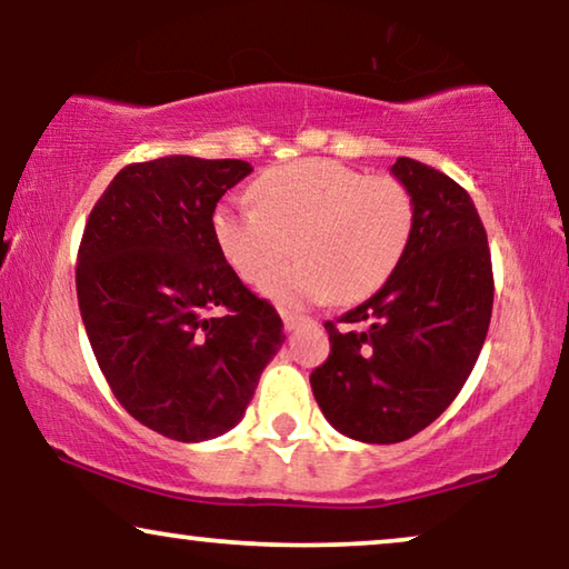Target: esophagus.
Here are the masks:
<instances>
[{"instance_id": "obj_1", "label": "esophagus", "mask_w": 569, "mask_h": 569, "mask_svg": "<svg viewBox=\"0 0 569 569\" xmlns=\"http://www.w3.org/2000/svg\"><path fill=\"white\" fill-rule=\"evenodd\" d=\"M279 313H282V321H284V329L287 331H295V329H298V326H302V323L308 321L306 316L292 313V310H279Z\"/></svg>"}]
</instances>
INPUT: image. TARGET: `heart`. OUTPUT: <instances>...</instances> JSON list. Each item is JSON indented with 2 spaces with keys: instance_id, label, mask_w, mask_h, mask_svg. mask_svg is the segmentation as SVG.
Segmentation results:
<instances>
[{
  "instance_id": "b5f03b06",
  "label": "heart",
  "mask_w": 569,
  "mask_h": 569,
  "mask_svg": "<svg viewBox=\"0 0 569 569\" xmlns=\"http://www.w3.org/2000/svg\"><path fill=\"white\" fill-rule=\"evenodd\" d=\"M253 199L220 201L209 228L217 251L246 282H259L293 240L301 259L261 282V292L282 306L370 298L399 269L415 232L407 186L333 160L269 168L253 181Z\"/></svg>"
}]
</instances>
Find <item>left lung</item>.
<instances>
[{"label":"left lung","instance_id":"1","mask_svg":"<svg viewBox=\"0 0 569 569\" xmlns=\"http://www.w3.org/2000/svg\"><path fill=\"white\" fill-rule=\"evenodd\" d=\"M415 232L393 277L326 321L331 352L310 388L333 430L360 442L409 440L450 407L471 376L492 318L487 232L469 193L440 170L399 158Z\"/></svg>","mask_w":569,"mask_h":569}]
</instances>
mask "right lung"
<instances>
[{
	"mask_svg": "<svg viewBox=\"0 0 569 569\" xmlns=\"http://www.w3.org/2000/svg\"><path fill=\"white\" fill-rule=\"evenodd\" d=\"M251 170L191 154L134 162L82 232L77 300L100 370L137 422L178 442L232 430L284 341L274 306L240 282L209 228Z\"/></svg>",
	"mask_w": 569,
	"mask_h": 569,
	"instance_id": "obj_1",
	"label": "right lung"
}]
</instances>
